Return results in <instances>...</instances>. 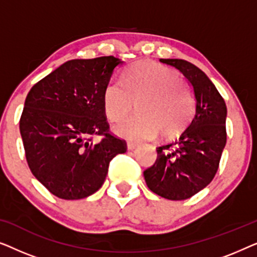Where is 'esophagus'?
<instances>
[{"label":"esophagus","instance_id":"obj_1","mask_svg":"<svg viewBox=\"0 0 257 257\" xmlns=\"http://www.w3.org/2000/svg\"><path fill=\"white\" fill-rule=\"evenodd\" d=\"M138 146H139V144H137V143H132V142L127 143V150H130V151L137 149Z\"/></svg>","mask_w":257,"mask_h":257}]
</instances>
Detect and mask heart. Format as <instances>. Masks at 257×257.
<instances>
[{
    "label": "heart",
    "mask_w": 257,
    "mask_h": 257,
    "mask_svg": "<svg viewBox=\"0 0 257 257\" xmlns=\"http://www.w3.org/2000/svg\"><path fill=\"white\" fill-rule=\"evenodd\" d=\"M137 101L138 115L114 127L115 135L130 140L173 136L191 120L194 99L177 71L156 62H136L122 82L108 80L103 91V107L108 120L119 121Z\"/></svg>",
    "instance_id": "obj_1"
}]
</instances>
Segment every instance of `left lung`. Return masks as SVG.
I'll use <instances>...</instances> for the list:
<instances>
[{
    "label": "left lung",
    "mask_w": 257,
    "mask_h": 257,
    "mask_svg": "<svg viewBox=\"0 0 257 257\" xmlns=\"http://www.w3.org/2000/svg\"><path fill=\"white\" fill-rule=\"evenodd\" d=\"M174 66L193 87L195 113L180 138L157 147L158 158L144 171L151 191L168 200H186L210 184L226 146L227 107L205 72L184 59H160Z\"/></svg>",
    "instance_id": "8db88e82"
}]
</instances>
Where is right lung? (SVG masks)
Returning a JSON list of instances; mask_svg holds the SVG:
<instances>
[{
    "label": "right lung",
    "instance_id": "right-lung-1",
    "mask_svg": "<svg viewBox=\"0 0 257 257\" xmlns=\"http://www.w3.org/2000/svg\"><path fill=\"white\" fill-rule=\"evenodd\" d=\"M122 61L113 56L71 59L35 84L20 119L31 173L64 200L84 199L104 184L110 161L126 152L108 132L103 91ZM94 135L103 137L99 143Z\"/></svg>",
    "mask_w": 257,
    "mask_h": 257
}]
</instances>
